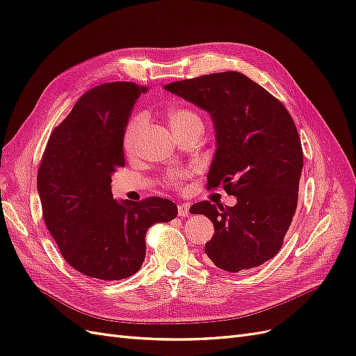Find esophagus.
I'll list each match as a JSON object with an SVG mask.
<instances>
[{
  "label": "esophagus",
  "mask_w": 356,
  "mask_h": 356,
  "mask_svg": "<svg viewBox=\"0 0 356 356\" xmlns=\"http://www.w3.org/2000/svg\"><path fill=\"white\" fill-rule=\"evenodd\" d=\"M178 215H179V217H188V215H190V207H188V203H181V204H178Z\"/></svg>",
  "instance_id": "34e87169"
}]
</instances>
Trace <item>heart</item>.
<instances>
[{
    "label": "heart",
    "mask_w": 356,
    "mask_h": 356,
    "mask_svg": "<svg viewBox=\"0 0 356 356\" xmlns=\"http://www.w3.org/2000/svg\"><path fill=\"white\" fill-rule=\"evenodd\" d=\"M166 122L168 126L175 136L184 135L187 132L202 129L203 123L200 115L188 108V106H172L166 111ZM144 126V118L141 115H135L131 122L127 123L124 134H123V149L126 154H131L138 143V136ZM195 169L193 168H174L169 169L163 175V184L169 188L179 190L182 186L193 177Z\"/></svg>",
    "instance_id": "heart-1"
}]
</instances>
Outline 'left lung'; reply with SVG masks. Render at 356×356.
<instances>
[{"instance_id":"8db88e82","label":"left lung","mask_w":356,"mask_h":356,"mask_svg":"<svg viewBox=\"0 0 356 356\" xmlns=\"http://www.w3.org/2000/svg\"><path fill=\"white\" fill-rule=\"evenodd\" d=\"M207 110L217 132L208 188L236 196L234 207L195 203L215 233L204 254L222 270L261 266L282 248L297 209L303 148L285 105L246 75L215 72L165 86Z\"/></svg>"}]
</instances>
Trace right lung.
<instances>
[{
    "mask_svg": "<svg viewBox=\"0 0 356 356\" xmlns=\"http://www.w3.org/2000/svg\"><path fill=\"white\" fill-rule=\"evenodd\" d=\"M147 86L104 83L86 92L49 138L37 175L42 218L65 261L80 273L118 281L145 258V234L177 217L161 197L118 203L111 175L124 168L123 134Z\"/></svg>",
    "mask_w": 356,
    "mask_h": 356,
    "instance_id": "1",
    "label": "right lung"
}]
</instances>
